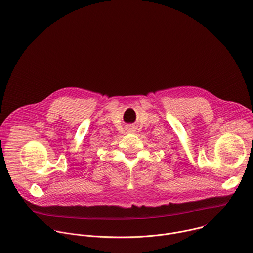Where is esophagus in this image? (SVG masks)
Masks as SVG:
<instances>
[{
    "label": "esophagus",
    "instance_id": "esophagus-1",
    "mask_svg": "<svg viewBox=\"0 0 253 253\" xmlns=\"http://www.w3.org/2000/svg\"><path fill=\"white\" fill-rule=\"evenodd\" d=\"M127 130H128L129 132H134V131H135V127H134L133 126H129L127 127Z\"/></svg>",
    "mask_w": 253,
    "mask_h": 253
}]
</instances>
